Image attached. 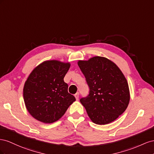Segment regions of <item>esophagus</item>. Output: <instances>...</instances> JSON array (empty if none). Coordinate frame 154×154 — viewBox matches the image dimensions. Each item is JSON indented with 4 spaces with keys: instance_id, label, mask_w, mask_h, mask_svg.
I'll use <instances>...</instances> for the list:
<instances>
[{
    "instance_id": "obj_1",
    "label": "esophagus",
    "mask_w": 154,
    "mask_h": 154,
    "mask_svg": "<svg viewBox=\"0 0 154 154\" xmlns=\"http://www.w3.org/2000/svg\"><path fill=\"white\" fill-rule=\"evenodd\" d=\"M75 97L76 100L79 99V92H77V93L75 94Z\"/></svg>"
}]
</instances>
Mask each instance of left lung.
Segmentation results:
<instances>
[{
  "mask_svg": "<svg viewBox=\"0 0 154 154\" xmlns=\"http://www.w3.org/2000/svg\"><path fill=\"white\" fill-rule=\"evenodd\" d=\"M89 86V95L80 101L91 121L104 125L115 121L130 102L127 80L112 60L96 56L77 62Z\"/></svg>",
  "mask_w": 154,
  "mask_h": 154,
  "instance_id": "left-lung-1",
  "label": "left lung"
}]
</instances>
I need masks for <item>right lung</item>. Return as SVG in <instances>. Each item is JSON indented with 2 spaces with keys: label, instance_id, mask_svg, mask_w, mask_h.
<instances>
[{
  "label": "right lung",
  "instance_id": "obj_1",
  "mask_svg": "<svg viewBox=\"0 0 154 154\" xmlns=\"http://www.w3.org/2000/svg\"><path fill=\"white\" fill-rule=\"evenodd\" d=\"M69 67V63L46 60L29 74L23 88L24 100L30 115L37 121L47 124L58 121L75 100L64 81Z\"/></svg>",
  "mask_w": 154,
  "mask_h": 154
}]
</instances>
